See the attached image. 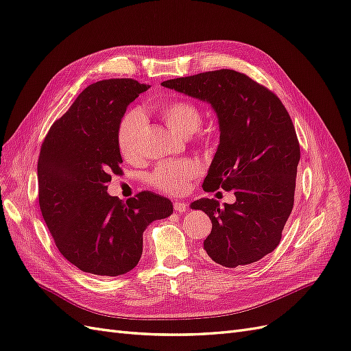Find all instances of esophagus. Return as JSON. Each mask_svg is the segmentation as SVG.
<instances>
[{"label":"esophagus","instance_id":"obj_1","mask_svg":"<svg viewBox=\"0 0 351 351\" xmlns=\"http://www.w3.org/2000/svg\"><path fill=\"white\" fill-rule=\"evenodd\" d=\"M187 208H189V204L184 200L174 202V209H176V212H178V214H182V212H184Z\"/></svg>","mask_w":351,"mask_h":351}]
</instances>
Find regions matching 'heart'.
I'll list each match as a JSON object with an SVG mask.
<instances>
[{"label": "heart", "mask_w": 351, "mask_h": 351, "mask_svg": "<svg viewBox=\"0 0 351 351\" xmlns=\"http://www.w3.org/2000/svg\"><path fill=\"white\" fill-rule=\"evenodd\" d=\"M159 115L173 132L189 136L195 133L202 121L200 108L193 101L173 99L158 108ZM145 119L139 111L127 112L117 129V145L123 158L133 159L139 152L141 134ZM200 174V164L195 159H178L159 164L147 177V182L159 192L180 195L187 189L192 178Z\"/></svg>", "instance_id": "1"}]
</instances>
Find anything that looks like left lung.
Wrapping results in <instances>:
<instances>
[{
	"instance_id": "1",
	"label": "left lung",
	"mask_w": 351,
	"mask_h": 351,
	"mask_svg": "<svg viewBox=\"0 0 351 351\" xmlns=\"http://www.w3.org/2000/svg\"><path fill=\"white\" fill-rule=\"evenodd\" d=\"M162 86L209 102L218 115L219 145L204 190L224 189L236 202L219 206L204 197L192 204L212 221L206 254L227 268L258 262L280 244L294 205L300 145L289 112L272 90L228 69Z\"/></svg>"
}]
</instances>
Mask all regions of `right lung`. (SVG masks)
I'll list each match as a JSON object with an SVG mask.
<instances>
[{"label": "right lung", "instance_id": "obj_1", "mask_svg": "<svg viewBox=\"0 0 351 351\" xmlns=\"http://www.w3.org/2000/svg\"><path fill=\"white\" fill-rule=\"evenodd\" d=\"M149 84L110 79L84 89L51 125L38 159L39 208L60 253L83 272L117 277L132 271L143 231L173 214L167 197L142 192L121 202L107 193L121 176L117 129Z\"/></svg>", "mask_w": 351, "mask_h": 351}]
</instances>
